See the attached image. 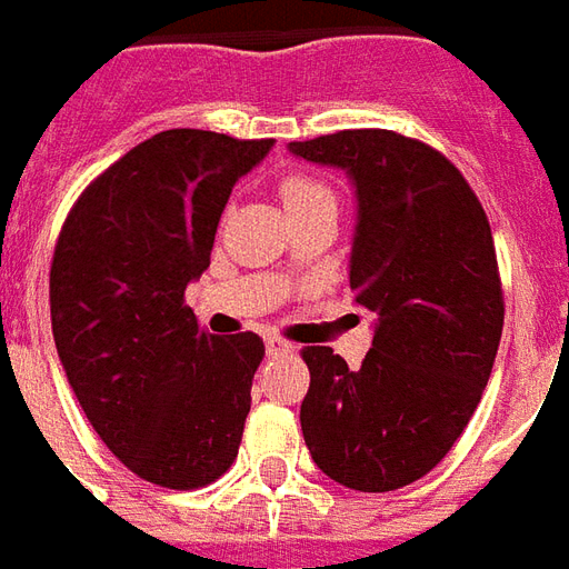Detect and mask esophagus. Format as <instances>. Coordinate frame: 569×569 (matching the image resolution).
<instances>
[{"label": "esophagus", "instance_id": "34e87169", "mask_svg": "<svg viewBox=\"0 0 569 569\" xmlns=\"http://www.w3.org/2000/svg\"><path fill=\"white\" fill-rule=\"evenodd\" d=\"M267 351L272 355V358H279V355H290V351H293V346H290L288 339H281V336L269 333L267 336Z\"/></svg>", "mask_w": 569, "mask_h": 569}]
</instances>
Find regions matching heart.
I'll return each mask as SVG.
<instances>
[{
  "mask_svg": "<svg viewBox=\"0 0 569 569\" xmlns=\"http://www.w3.org/2000/svg\"><path fill=\"white\" fill-rule=\"evenodd\" d=\"M279 199L284 211H297L306 209V206H315V202H336V193L321 178L306 176V172H290L279 181Z\"/></svg>",
  "mask_w": 569,
  "mask_h": 569,
  "instance_id": "heart-1",
  "label": "heart"
}]
</instances>
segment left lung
<instances>
[{
	"mask_svg": "<svg viewBox=\"0 0 569 569\" xmlns=\"http://www.w3.org/2000/svg\"><path fill=\"white\" fill-rule=\"evenodd\" d=\"M290 151L355 181L348 281L379 315L360 370L333 348H302V437L333 482L393 491L449 455L495 367L503 284L491 223L458 166L400 132L339 130Z\"/></svg>",
	"mask_w": 569,
	"mask_h": 569,
	"instance_id": "8db88e82",
	"label": "left lung"
}]
</instances>
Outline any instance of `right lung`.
<instances>
[{"instance_id":"add662e5","label":"right lung","mask_w":569,"mask_h":569,"mask_svg":"<svg viewBox=\"0 0 569 569\" xmlns=\"http://www.w3.org/2000/svg\"><path fill=\"white\" fill-rule=\"evenodd\" d=\"M272 139L157 132L74 199L53 248L51 327L66 379L111 455L193 491L233 467L267 355L257 333L202 330L184 302L221 211Z\"/></svg>"}]
</instances>
